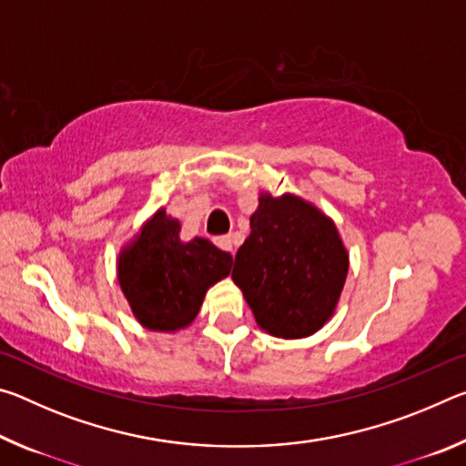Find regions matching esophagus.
<instances>
[{"label":"esophagus","instance_id":"esophagus-1","mask_svg":"<svg viewBox=\"0 0 466 466\" xmlns=\"http://www.w3.org/2000/svg\"><path fill=\"white\" fill-rule=\"evenodd\" d=\"M214 242H216V247L218 248H222V250H228V252H232L234 255V248H232V236H218V238H214Z\"/></svg>","mask_w":466,"mask_h":466}]
</instances>
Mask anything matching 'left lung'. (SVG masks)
Segmentation results:
<instances>
[{"mask_svg":"<svg viewBox=\"0 0 466 466\" xmlns=\"http://www.w3.org/2000/svg\"><path fill=\"white\" fill-rule=\"evenodd\" d=\"M347 267L343 242L325 214L294 195H263L236 252L232 279L258 327L299 339L330 319Z\"/></svg>","mask_w":466,"mask_h":466,"instance_id":"left-lung-1","label":"left lung"}]
</instances>
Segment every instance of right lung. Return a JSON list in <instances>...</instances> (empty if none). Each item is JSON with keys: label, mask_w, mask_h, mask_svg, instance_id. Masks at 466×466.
Returning a JSON list of instances; mask_svg holds the SVG:
<instances>
[{"label": "right lung", "mask_w": 466, "mask_h": 466, "mask_svg": "<svg viewBox=\"0 0 466 466\" xmlns=\"http://www.w3.org/2000/svg\"><path fill=\"white\" fill-rule=\"evenodd\" d=\"M180 224L160 209L119 258V283L141 325L177 330L193 322L209 286L230 273L232 255L208 238L180 242Z\"/></svg>", "instance_id": "obj_1"}]
</instances>
